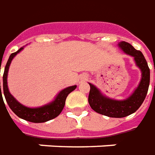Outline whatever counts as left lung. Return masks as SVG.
<instances>
[{
	"instance_id": "8db88e82",
	"label": "left lung",
	"mask_w": 155,
	"mask_h": 155,
	"mask_svg": "<svg viewBox=\"0 0 155 155\" xmlns=\"http://www.w3.org/2000/svg\"><path fill=\"white\" fill-rule=\"evenodd\" d=\"M119 47L126 54L134 57L136 64L142 71V80L134 92L127 99L116 101L106 97L95 86L89 83L90 92L88 102L91 108L97 113L112 118L126 117L136 112L143 103L150 81V70L143 53L136 50L128 42H120Z\"/></svg>"
}]
</instances>
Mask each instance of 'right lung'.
<instances>
[{
  "mask_svg": "<svg viewBox=\"0 0 155 155\" xmlns=\"http://www.w3.org/2000/svg\"><path fill=\"white\" fill-rule=\"evenodd\" d=\"M22 49H23V47H21L16 52L12 53L10 57H9V58H8L7 64H6L5 69H4V74H3V92H4L5 98H6V101H7L8 106L12 110V112L21 119L25 120L27 121L33 122V123H42V122L48 121V120H52V119H54V118L59 115L64 107L65 100H66L67 96L76 88V86H69V87L65 88L64 90L60 91L59 94L57 96V97L53 102H51V104H47L45 106L40 107V108H28V107H25L24 105L19 104L11 95V93L8 91L7 79L8 69H9V66H10L12 60ZM0 91L1 97H2V90H1V82Z\"/></svg>",
  "mask_w": 155,
  "mask_h": 155,
  "instance_id": "add662e5",
  "label": "right lung"
}]
</instances>
